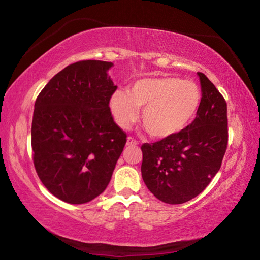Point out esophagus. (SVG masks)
I'll return each mask as SVG.
<instances>
[{"label":"esophagus","instance_id":"34e87169","mask_svg":"<svg viewBox=\"0 0 260 260\" xmlns=\"http://www.w3.org/2000/svg\"><path fill=\"white\" fill-rule=\"evenodd\" d=\"M126 144H127V146H138L139 142L135 139L132 138V136H128V138H127V143Z\"/></svg>","mask_w":260,"mask_h":260}]
</instances>
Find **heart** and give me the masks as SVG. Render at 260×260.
I'll use <instances>...</instances> for the list:
<instances>
[{"label":"heart","instance_id":"heart-1","mask_svg":"<svg viewBox=\"0 0 260 260\" xmlns=\"http://www.w3.org/2000/svg\"><path fill=\"white\" fill-rule=\"evenodd\" d=\"M202 104V91L195 82L177 77L144 78L128 90L110 98V110L121 128H128L141 112V124L153 139L165 140L187 128Z\"/></svg>","mask_w":260,"mask_h":260}]
</instances>
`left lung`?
Instances as JSON below:
<instances>
[{
    "instance_id": "left-lung-1",
    "label": "left lung",
    "mask_w": 260,
    "mask_h": 260,
    "mask_svg": "<svg viewBox=\"0 0 260 260\" xmlns=\"http://www.w3.org/2000/svg\"><path fill=\"white\" fill-rule=\"evenodd\" d=\"M199 77L202 104L191 124L173 138L141 147L143 181L167 204L200 195L218 173L227 149V103L205 74Z\"/></svg>"
}]
</instances>
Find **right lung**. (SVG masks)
I'll return each mask as SVG.
<instances>
[{
	"mask_svg": "<svg viewBox=\"0 0 260 260\" xmlns=\"http://www.w3.org/2000/svg\"><path fill=\"white\" fill-rule=\"evenodd\" d=\"M111 67L103 60L69 65L35 101V171L52 195L70 204L87 203L105 190L126 144L109 107L117 90L107 73Z\"/></svg>",
	"mask_w": 260,
	"mask_h": 260,
	"instance_id": "add662e5",
	"label": "right lung"
}]
</instances>
